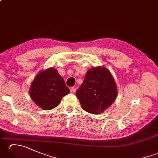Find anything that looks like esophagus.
<instances>
[{
	"label": "esophagus",
	"mask_w": 158,
	"mask_h": 158,
	"mask_svg": "<svg viewBox=\"0 0 158 158\" xmlns=\"http://www.w3.org/2000/svg\"><path fill=\"white\" fill-rule=\"evenodd\" d=\"M70 92L72 93H75L76 92V88H74V87H71V88H70Z\"/></svg>",
	"instance_id": "34e87169"
}]
</instances>
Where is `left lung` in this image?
Segmentation results:
<instances>
[{"mask_svg": "<svg viewBox=\"0 0 158 158\" xmlns=\"http://www.w3.org/2000/svg\"><path fill=\"white\" fill-rule=\"evenodd\" d=\"M117 95L115 80L103 66L90 69L76 92L83 109L93 114L102 113L115 101Z\"/></svg>", "mask_w": 158, "mask_h": 158, "instance_id": "8db88e82", "label": "left lung"}]
</instances>
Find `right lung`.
I'll list each match as a JSON object with an SVG mask.
<instances>
[{
	"label": "right lung",
	"instance_id": "obj_1",
	"mask_svg": "<svg viewBox=\"0 0 158 158\" xmlns=\"http://www.w3.org/2000/svg\"><path fill=\"white\" fill-rule=\"evenodd\" d=\"M69 92L64 80L53 68L40 72L33 80L30 89V96L33 101L44 110L55 108L62 97Z\"/></svg>",
	"mask_w": 158,
	"mask_h": 158
}]
</instances>
